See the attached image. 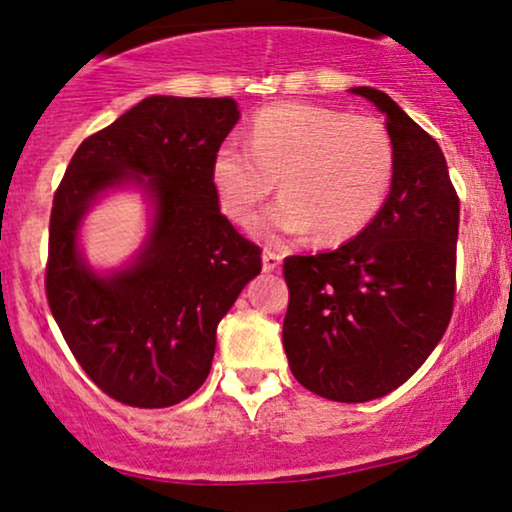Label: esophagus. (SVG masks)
Wrapping results in <instances>:
<instances>
[{"label":"esophagus","mask_w":512,"mask_h":512,"mask_svg":"<svg viewBox=\"0 0 512 512\" xmlns=\"http://www.w3.org/2000/svg\"><path fill=\"white\" fill-rule=\"evenodd\" d=\"M279 264H281L279 252H274V250H264L262 252V269H264V272H276V269H279Z\"/></svg>","instance_id":"esophagus-1"}]
</instances>
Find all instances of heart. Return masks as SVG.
Returning a JSON list of instances; mask_svg holds the SVG:
<instances>
[{
  "label": "heart",
  "mask_w": 512,
  "mask_h": 512,
  "mask_svg": "<svg viewBox=\"0 0 512 512\" xmlns=\"http://www.w3.org/2000/svg\"><path fill=\"white\" fill-rule=\"evenodd\" d=\"M284 197L257 221L264 238L315 231L322 243L358 236L383 209L395 180V144L375 117L310 103H279L252 120L248 149L223 142L211 182L231 221L248 226L274 192Z\"/></svg>",
  "instance_id": "b5f03b06"
}]
</instances>
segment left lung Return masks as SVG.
<instances>
[{
	"mask_svg": "<svg viewBox=\"0 0 512 512\" xmlns=\"http://www.w3.org/2000/svg\"><path fill=\"white\" fill-rule=\"evenodd\" d=\"M395 180L383 209L342 248L284 260V349L293 378L332 402L397 390L431 356L455 305L460 197L440 146L383 91Z\"/></svg>",
	"mask_w": 512,
	"mask_h": 512,
	"instance_id": "left-lung-1",
	"label": "left lung"
}]
</instances>
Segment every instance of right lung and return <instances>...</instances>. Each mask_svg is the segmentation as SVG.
I'll list each match as a JSON object with an SVG mask.
<instances>
[{"label": "right lung", "instance_id": "1", "mask_svg": "<svg viewBox=\"0 0 512 512\" xmlns=\"http://www.w3.org/2000/svg\"><path fill=\"white\" fill-rule=\"evenodd\" d=\"M238 115L233 98H144L81 142L52 199V317L98 390L129 407H173L202 387L216 325L262 269L260 245L221 214L211 182ZM125 179L155 197V231L132 268L103 280L75 252V228L98 191Z\"/></svg>", "mask_w": 512, "mask_h": 512}]
</instances>
